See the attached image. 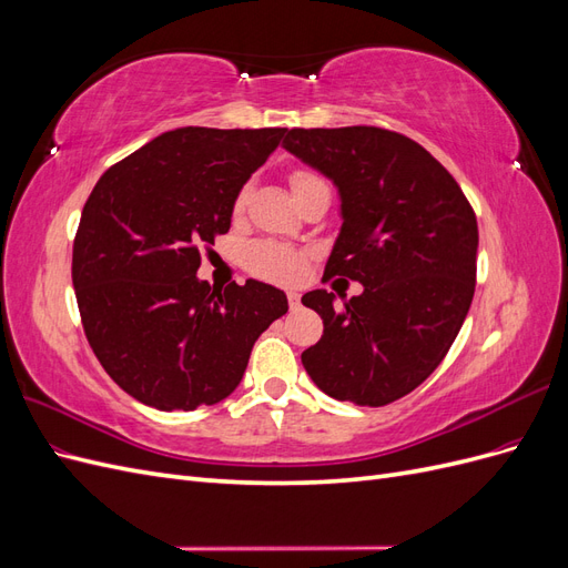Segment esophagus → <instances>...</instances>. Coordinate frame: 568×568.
<instances>
[{"label": "esophagus", "instance_id": "esophagus-1", "mask_svg": "<svg viewBox=\"0 0 568 568\" xmlns=\"http://www.w3.org/2000/svg\"><path fill=\"white\" fill-rule=\"evenodd\" d=\"M286 298H288V305H291V311H296V307L301 305V296L296 294V291H288V294H286Z\"/></svg>", "mask_w": 568, "mask_h": 568}]
</instances>
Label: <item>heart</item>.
Listing matches in <instances>:
<instances>
[{
	"instance_id": "b5f03b06",
	"label": "heart",
	"mask_w": 568,
	"mask_h": 568,
	"mask_svg": "<svg viewBox=\"0 0 568 568\" xmlns=\"http://www.w3.org/2000/svg\"><path fill=\"white\" fill-rule=\"evenodd\" d=\"M291 192H294V199H303L307 192H313L317 186H326V182L313 173V170H294L288 178ZM248 201V186L239 189V194L234 196V213L239 215L246 209ZM244 263L246 267L257 274V277L274 280V282H288L298 277V272L303 267V255L294 248L274 244V242H253L244 251Z\"/></svg>"
}]
</instances>
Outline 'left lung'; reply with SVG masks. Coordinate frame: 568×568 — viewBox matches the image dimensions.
Returning a JSON list of instances; mask_svg holds the SVG:
<instances>
[{"mask_svg": "<svg viewBox=\"0 0 568 568\" xmlns=\"http://www.w3.org/2000/svg\"><path fill=\"white\" fill-rule=\"evenodd\" d=\"M284 149L338 189L343 225L324 272L365 286L341 311L324 288L301 298L324 322L303 367L336 400L388 405L440 365L469 313L476 215L448 170L405 134L296 128Z\"/></svg>", "mask_w": 568, "mask_h": 568, "instance_id": "left-lung-1", "label": "left lung"}]
</instances>
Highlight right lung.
I'll list each match as a JSON object with an SVG mask.
<instances>
[{
	"label": "right lung",
	"instance_id": "1",
	"mask_svg": "<svg viewBox=\"0 0 568 568\" xmlns=\"http://www.w3.org/2000/svg\"><path fill=\"white\" fill-rule=\"evenodd\" d=\"M286 128H178L99 178L73 244V286L94 355L134 400L163 412L225 400L286 294L196 277L232 225L234 196Z\"/></svg>",
	"mask_w": 568,
	"mask_h": 568
}]
</instances>
